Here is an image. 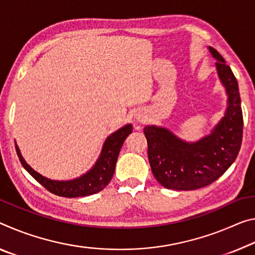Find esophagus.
<instances>
[{
	"label": "esophagus",
	"instance_id": "34e87169",
	"mask_svg": "<svg viewBox=\"0 0 255 255\" xmlns=\"http://www.w3.org/2000/svg\"><path fill=\"white\" fill-rule=\"evenodd\" d=\"M137 120H138V121H144V117L138 116V117H137Z\"/></svg>",
	"mask_w": 255,
	"mask_h": 255
}]
</instances>
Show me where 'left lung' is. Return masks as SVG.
Segmentation results:
<instances>
[{"mask_svg": "<svg viewBox=\"0 0 255 255\" xmlns=\"http://www.w3.org/2000/svg\"><path fill=\"white\" fill-rule=\"evenodd\" d=\"M220 82L228 95L225 117L209 135L194 143L181 140L167 128L146 126L147 156L155 179L169 189L192 191L205 187L236 160L243 138V112L237 80L215 48L209 46Z\"/></svg>", "mask_w": 255, "mask_h": 255, "instance_id": "left-lung-1", "label": "left lung"}]
</instances>
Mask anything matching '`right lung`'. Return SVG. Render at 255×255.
<instances>
[{
    "label": "right lung",
    "mask_w": 255,
    "mask_h": 255,
    "mask_svg": "<svg viewBox=\"0 0 255 255\" xmlns=\"http://www.w3.org/2000/svg\"><path fill=\"white\" fill-rule=\"evenodd\" d=\"M132 127L131 125H126L123 128L113 132L106 139L103 144L102 151L99 156L98 161L93 165L90 171L85 175L78 177V178L66 181L52 180L46 177H43L31 169L20 153L19 147L15 145L17 154L19 156L20 162L22 167L30 173L38 183L44 186L48 192L55 194V195L63 197H80L88 196L92 194L99 193L110 183L113 173H115L116 162L118 159L120 148L123 146L125 139L127 138L129 134H131Z\"/></svg>",
    "instance_id": "right-lung-1"
}]
</instances>
